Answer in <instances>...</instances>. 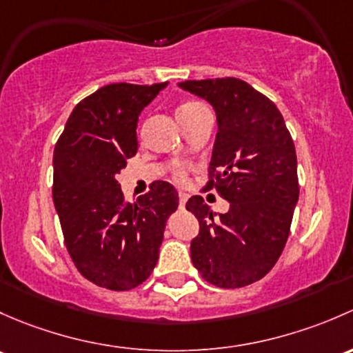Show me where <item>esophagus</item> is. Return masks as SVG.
<instances>
[{"mask_svg":"<svg viewBox=\"0 0 353 353\" xmlns=\"http://www.w3.org/2000/svg\"><path fill=\"white\" fill-rule=\"evenodd\" d=\"M178 199H180V207H181V209H183V207H185V203H187V199H188V195L185 194V192H180V195H178Z\"/></svg>","mask_w":353,"mask_h":353,"instance_id":"1","label":"esophagus"}]
</instances>
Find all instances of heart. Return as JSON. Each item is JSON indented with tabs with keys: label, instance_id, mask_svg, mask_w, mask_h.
<instances>
[{
	"label": "heart",
	"instance_id": "b5f03b06",
	"mask_svg": "<svg viewBox=\"0 0 353 353\" xmlns=\"http://www.w3.org/2000/svg\"><path fill=\"white\" fill-rule=\"evenodd\" d=\"M203 107L201 103H195V101H187V103L180 105V107L176 108V117H180V115H185V114H190V112L197 110V108ZM176 180L178 181H183L185 180V173L183 172H178L176 173Z\"/></svg>",
	"mask_w": 353,
	"mask_h": 353
}]
</instances>
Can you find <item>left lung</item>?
<instances>
[{
	"instance_id": "obj_1",
	"label": "left lung",
	"mask_w": 353,
	"mask_h": 353,
	"mask_svg": "<svg viewBox=\"0 0 353 353\" xmlns=\"http://www.w3.org/2000/svg\"><path fill=\"white\" fill-rule=\"evenodd\" d=\"M178 86L216 112L207 188L230 202L226 214H216L201 195L188 199L187 209L201 224L190 243L192 261L210 284L250 285L272 270L289 238L299 199L294 141L274 101L246 81L216 78Z\"/></svg>"
}]
</instances>
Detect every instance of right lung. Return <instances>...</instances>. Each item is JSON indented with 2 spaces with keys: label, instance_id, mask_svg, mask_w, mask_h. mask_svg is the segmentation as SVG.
<instances>
[{
  "label": "right lung",
  "instance_id": "right-lung-1",
  "mask_svg": "<svg viewBox=\"0 0 353 353\" xmlns=\"http://www.w3.org/2000/svg\"><path fill=\"white\" fill-rule=\"evenodd\" d=\"M168 83H114L74 107L54 150L52 197L76 268L93 284L129 290L151 275L165 226L178 207L168 181H152L136 203L117 175L137 152V121Z\"/></svg>",
  "mask_w": 353,
  "mask_h": 353
}]
</instances>
